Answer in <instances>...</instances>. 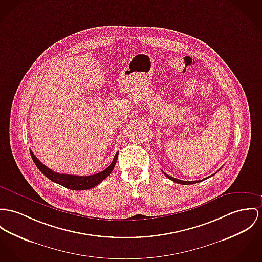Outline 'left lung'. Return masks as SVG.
<instances>
[{"instance_id":"8db88e82","label":"left lung","mask_w":262,"mask_h":262,"mask_svg":"<svg viewBox=\"0 0 262 262\" xmlns=\"http://www.w3.org/2000/svg\"><path fill=\"white\" fill-rule=\"evenodd\" d=\"M164 173V172H163ZM164 176L166 177V178H168L169 180H171L172 181H174V182H177V183H180V184H193V183H198L200 181H181V180H178V179H176V178H172V177H170V176H168V174H166V173H164ZM210 177H212V176H210ZM210 177H208V178H210ZM208 178H206V179H208Z\"/></svg>"}]
</instances>
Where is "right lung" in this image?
Listing matches in <instances>:
<instances>
[{"instance_id":"obj_1","label":"right lung","mask_w":262,"mask_h":262,"mask_svg":"<svg viewBox=\"0 0 262 262\" xmlns=\"http://www.w3.org/2000/svg\"><path fill=\"white\" fill-rule=\"evenodd\" d=\"M32 159L37 165V167L40 170V172L46 176L49 180H51L58 184H60L67 188L73 189V190H84L90 189L96 185H98L100 182L103 181L105 178H107L111 172L113 171L119 157V152L115 155V158L112 161V163L101 172L93 176H86V177H80V176H72V174H62L58 173L47 167L45 164H42L36 156L31 151Z\"/></svg>"}]
</instances>
